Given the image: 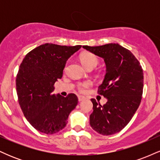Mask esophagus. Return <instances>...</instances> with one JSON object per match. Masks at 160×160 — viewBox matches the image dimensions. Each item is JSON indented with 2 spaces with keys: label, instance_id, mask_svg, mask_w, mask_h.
Here are the masks:
<instances>
[{
  "label": "esophagus",
  "instance_id": "obj_1",
  "mask_svg": "<svg viewBox=\"0 0 160 160\" xmlns=\"http://www.w3.org/2000/svg\"><path fill=\"white\" fill-rule=\"evenodd\" d=\"M86 98L84 96H82V95H79L78 96V101L79 102H82V101H84Z\"/></svg>",
  "mask_w": 160,
  "mask_h": 160
}]
</instances>
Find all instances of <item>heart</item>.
I'll return each instance as SVG.
<instances>
[{
	"instance_id": "obj_1",
	"label": "heart",
	"mask_w": 160,
	"mask_h": 160,
	"mask_svg": "<svg viewBox=\"0 0 160 160\" xmlns=\"http://www.w3.org/2000/svg\"><path fill=\"white\" fill-rule=\"evenodd\" d=\"M80 59L81 61L82 65L86 68H94L98 64V58L95 56V54L92 52H83L80 55ZM90 82L86 81L80 82L78 84V88L80 92H83L85 90L86 88L90 86Z\"/></svg>"
}]
</instances>
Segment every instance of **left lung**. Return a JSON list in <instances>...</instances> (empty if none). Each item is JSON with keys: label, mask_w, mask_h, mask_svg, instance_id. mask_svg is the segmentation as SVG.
<instances>
[{"label": "left lung", "mask_w": 160, "mask_h": 160, "mask_svg": "<svg viewBox=\"0 0 160 160\" xmlns=\"http://www.w3.org/2000/svg\"><path fill=\"white\" fill-rule=\"evenodd\" d=\"M82 47L103 58L106 64V74L98 92L108 102L101 105L91 99L93 112L89 124L101 135H113L130 122L140 105L144 86L142 68L132 53L118 43Z\"/></svg>", "instance_id": "obj_1"}]
</instances>
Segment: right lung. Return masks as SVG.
I'll list each match as a JSON object with an SVG mask.
<instances>
[{
    "label": "right lung",
    "mask_w": 160,
    "mask_h": 160,
    "mask_svg": "<svg viewBox=\"0 0 160 160\" xmlns=\"http://www.w3.org/2000/svg\"><path fill=\"white\" fill-rule=\"evenodd\" d=\"M80 48L45 43L28 53L19 66L16 80L19 105L27 120L40 132L61 131L78 103L74 93L63 97L52 92L67 60Z\"/></svg>",
    "instance_id": "add662e5"
}]
</instances>
